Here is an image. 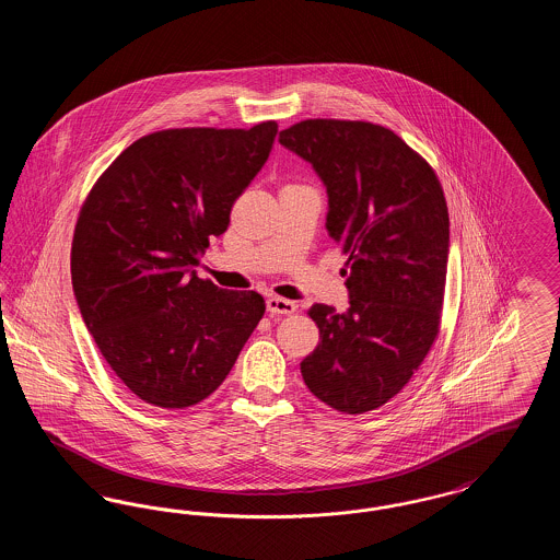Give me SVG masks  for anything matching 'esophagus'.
Returning <instances> with one entry per match:
<instances>
[{
  "label": "esophagus",
  "instance_id": "1",
  "mask_svg": "<svg viewBox=\"0 0 560 560\" xmlns=\"http://www.w3.org/2000/svg\"><path fill=\"white\" fill-rule=\"evenodd\" d=\"M267 308L270 315L283 317V315H293L298 311V304L293 300H285L279 295H270L267 300Z\"/></svg>",
  "mask_w": 560,
  "mask_h": 560
}]
</instances>
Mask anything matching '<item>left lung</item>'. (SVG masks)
Masks as SVG:
<instances>
[{
  "label": "left lung",
  "mask_w": 560,
  "mask_h": 560,
  "mask_svg": "<svg viewBox=\"0 0 560 560\" xmlns=\"http://www.w3.org/2000/svg\"><path fill=\"white\" fill-rule=\"evenodd\" d=\"M279 142L327 187V231L348 256L350 308L313 304L320 342L300 363L308 390L342 413L399 395L441 329L450 212L432 165L370 121L304 119Z\"/></svg>",
  "instance_id": "1"
}]
</instances>
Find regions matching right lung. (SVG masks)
<instances>
[{
    "instance_id": "obj_1",
    "label": "right lung",
    "mask_w": 560,
    "mask_h": 560,
    "mask_svg": "<svg viewBox=\"0 0 560 560\" xmlns=\"http://www.w3.org/2000/svg\"><path fill=\"white\" fill-rule=\"evenodd\" d=\"M277 130L262 121L147 133L81 206L71 245L81 317L108 368L149 405L208 399L265 315L260 293L222 290L190 267L226 231Z\"/></svg>"
}]
</instances>
